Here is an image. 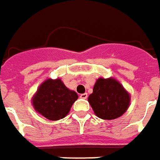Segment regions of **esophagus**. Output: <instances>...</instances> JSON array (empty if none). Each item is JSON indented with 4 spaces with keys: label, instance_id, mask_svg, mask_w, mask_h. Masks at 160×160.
Here are the masks:
<instances>
[{
    "label": "esophagus",
    "instance_id": "34e87169",
    "mask_svg": "<svg viewBox=\"0 0 160 160\" xmlns=\"http://www.w3.org/2000/svg\"><path fill=\"white\" fill-rule=\"evenodd\" d=\"M80 98H83V99H86L88 98L87 93H82V94H81V95H80Z\"/></svg>",
    "mask_w": 160,
    "mask_h": 160
}]
</instances>
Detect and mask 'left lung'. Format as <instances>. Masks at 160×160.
Segmentation results:
<instances>
[{"mask_svg":"<svg viewBox=\"0 0 160 160\" xmlns=\"http://www.w3.org/2000/svg\"><path fill=\"white\" fill-rule=\"evenodd\" d=\"M88 101L94 113L103 120H113L122 116L130 104V94L115 78L98 79Z\"/></svg>","mask_w":160,"mask_h":160,"instance_id":"left-lung-1","label":"left lung"}]
</instances>
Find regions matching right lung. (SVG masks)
<instances>
[{
    "label": "right lung",
    "instance_id": "obj_1",
    "mask_svg": "<svg viewBox=\"0 0 160 160\" xmlns=\"http://www.w3.org/2000/svg\"><path fill=\"white\" fill-rule=\"evenodd\" d=\"M78 98V93L66 87L61 78H48L38 86L32 98V104L42 116L58 121L67 116Z\"/></svg>",
    "mask_w": 160,
    "mask_h": 160
}]
</instances>
